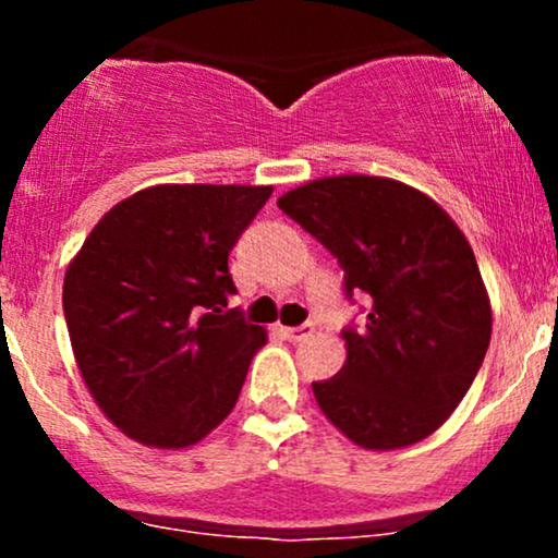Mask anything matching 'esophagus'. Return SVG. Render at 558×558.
<instances>
[{
	"mask_svg": "<svg viewBox=\"0 0 558 558\" xmlns=\"http://www.w3.org/2000/svg\"><path fill=\"white\" fill-rule=\"evenodd\" d=\"M280 332H283L288 341L301 343V341H306V338H310L312 332H315V325L304 323V325H296V328H280Z\"/></svg>",
	"mask_w": 558,
	"mask_h": 558,
	"instance_id": "obj_1",
	"label": "esophagus"
}]
</instances>
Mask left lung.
<instances>
[{"mask_svg": "<svg viewBox=\"0 0 558 558\" xmlns=\"http://www.w3.org/2000/svg\"><path fill=\"white\" fill-rule=\"evenodd\" d=\"M278 207L338 259L345 296H369L362 328L341 332V373L312 383L325 417L375 451L427 438L464 399L490 343V301L464 233L390 178H319Z\"/></svg>", "mask_w": 558, "mask_h": 558, "instance_id": "8db88e82", "label": "left lung"}]
</instances>
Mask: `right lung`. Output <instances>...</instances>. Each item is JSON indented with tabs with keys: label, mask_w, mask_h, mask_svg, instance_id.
I'll use <instances>...</instances> for the list:
<instances>
[{
	"label": "right lung",
	"mask_w": 558,
	"mask_h": 558,
	"mask_svg": "<svg viewBox=\"0 0 558 558\" xmlns=\"http://www.w3.org/2000/svg\"><path fill=\"white\" fill-rule=\"evenodd\" d=\"M272 185H155L96 222L62 310L94 401L128 438L194 446L239 401L267 332L228 310V254Z\"/></svg>",
	"instance_id": "1"
}]
</instances>
